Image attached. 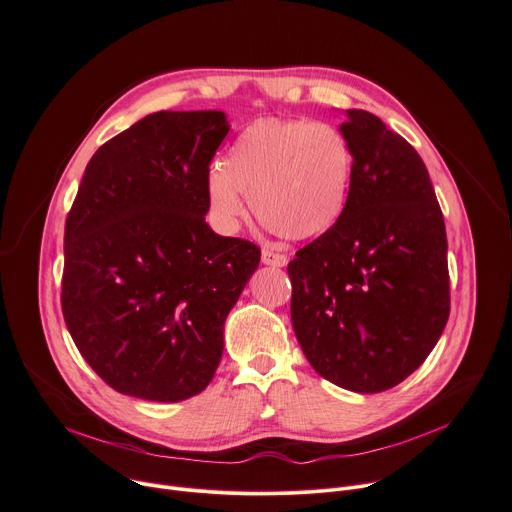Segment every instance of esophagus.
I'll list each match as a JSON object with an SVG mask.
<instances>
[{
  "label": "esophagus",
  "instance_id": "34e87169",
  "mask_svg": "<svg viewBox=\"0 0 512 512\" xmlns=\"http://www.w3.org/2000/svg\"><path fill=\"white\" fill-rule=\"evenodd\" d=\"M261 261H263V265H271V267H286L288 265V257L286 255L275 253L271 249H263Z\"/></svg>",
  "mask_w": 512,
  "mask_h": 512
}]
</instances>
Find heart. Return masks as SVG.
I'll list each match as a JSON object with an SVG mask.
<instances>
[{
    "mask_svg": "<svg viewBox=\"0 0 512 512\" xmlns=\"http://www.w3.org/2000/svg\"><path fill=\"white\" fill-rule=\"evenodd\" d=\"M355 175V151L331 122L259 118L230 147L222 169H212V212L235 224L247 198L257 220L292 241L316 239L343 218Z\"/></svg>",
    "mask_w": 512,
    "mask_h": 512,
    "instance_id": "obj_1",
    "label": "heart"
}]
</instances>
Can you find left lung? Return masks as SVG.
<instances>
[{
  "instance_id": "1",
  "label": "left lung",
  "mask_w": 512,
  "mask_h": 512,
  "mask_svg": "<svg viewBox=\"0 0 512 512\" xmlns=\"http://www.w3.org/2000/svg\"><path fill=\"white\" fill-rule=\"evenodd\" d=\"M341 130L355 151L349 204L288 263L290 310L318 376L376 394L406 380L445 329L447 235L412 145L365 110H347Z\"/></svg>"
}]
</instances>
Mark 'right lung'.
<instances>
[{"label": "right lung", "mask_w": 512, "mask_h": 512, "mask_svg": "<svg viewBox=\"0 0 512 512\" xmlns=\"http://www.w3.org/2000/svg\"><path fill=\"white\" fill-rule=\"evenodd\" d=\"M230 126L218 110L155 112L85 167L65 222L61 306L116 392L179 402L214 378L224 320L261 251L206 224L208 175Z\"/></svg>", "instance_id": "add662e5"}]
</instances>
